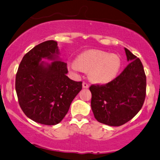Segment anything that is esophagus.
I'll return each instance as SVG.
<instances>
[{
  "label": "esophagus",
  "instance_id": "1",
  "mask_svg": "<svg viewBox=\"0 0 160 160\" xmlns=\"http://www.w3.org/2000/svg\"><path fill=\"white\" fill-rule=\"evenodd\" d=\"M88 87L89 85H88L87 83H85V82H83V83H82V88H88Z\"/></svg>",
  "mask_w": 160,
  "mask_h": 160
}]
</instances>
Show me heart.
I'll return each mask as SVG.
<instances>
[{
	"label": "heart",
	"instance_id": "b5f03b06",
	"mask_svg": "<svg viewBox=\"0 0 160 160\" xmlns=\"http://www.w3.org/2000/svg\"><path fill=\"white\" fill-rule=\"evenodd\" d=\"M68 66L75 72H89L92 82L104 85L112 82L118 76L121 68V59L114 53L89 49L80 53Z\"/></svg>",
	"mask_w": 160,
	"mask_h": 160
}]
</instances>
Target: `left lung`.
Masks as SVG:
<instances>
[{"instance_id": "8db88e82", "label": "left lung", "mask_w": 160, "mask_h": 160, "mask_svg": "<svg viewBox=\"0 0 160 160\" xmlns=\"http://www.w3.org/2000/svg\"><path fill=\"white\" fill-rule=\"evenodd\" d=\"M129 64L119 76L105 85H92V111L95 119L109 126L124 124L141 109L147 78L140 59L124 48Z\"/></svg>"}]
</instances>
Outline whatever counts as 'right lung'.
<instances>
[{
	"instance_id": "obj_1",
	"label": "right lung",
	"mask_w": 160,
	"mask_h": 160,
	"mask_svg": "<svg viewBox=\"0 0 160 160\" xmlns=\"http://www.w3.org/2000/svg\"><path fill=\"white\" fill-rule=\"evenodd\" d=\"M59 55L57 42L46 41L23 56L17 72L15 88L20 108L27 118L41 124L61 122L82 88V82L67 76L66 63Z\"/></svg>"
}]
</instances>
